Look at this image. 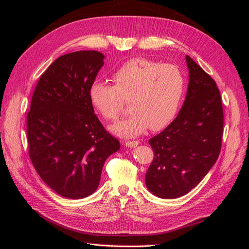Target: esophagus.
I'll list each match as a JSON object with an SVG mask.
<instances>
[{"label": "esophagus", "instance_id": "1", "mask_svg": "<svg viewBox=\"0 0 249 249\" xmlns=\"http://www.w3.org/2000/svg\"><path fill=\"white\" fill-rule=\"evenodd\" d=\"M139 144V141H124V145L129 147H136Z\"/></svg>", "mask_w": 249, "mask_h": 249}]
</instances>
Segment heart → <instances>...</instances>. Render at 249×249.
Returning <instances> with one entry per match:
<instances>
[{"label":"heart","mask_w":249,"mask_h":249,"mask_svg":"<svg viewBox=\"0 0 249 249\" xmlns=\"http://www.w3.org/2000/svg\"><path fill=\"white\" fill-rule=\"evenodd\" d=\"M114 86L95 81L89 89L94 109L108 120L115 119L130 100L131 114L110 126L119 137L133 138L148 127L158 131L176 117L183 102L186 81L178 67L144 58L124 62L113 73Z\"/></svg>","instance_id":"heart-1"}]
</instances>
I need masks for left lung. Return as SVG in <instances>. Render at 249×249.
Masks as SVG:
<instances>
[{"mask_svg":"<svg viewBox=\"0 0 249 249\" xmlns=\"http://www.w3.org/2000/svg\"><path fill=\"white\" fill-rule=\"evenodd\" d=\"M189 83L176 119L148 141L154 160L145 175L149 192L178 198L196 187L218 159L223 133V110L215 81L186 56Z\"/></svg>","mask_w":249,"mask_h":249,"instance_id":"left-lung-1","label":"left lung"}]
</instances>
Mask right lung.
Here are the masks:
<instances>
[{
	"label": "right lung",
	"mask_w": 249,
	"mask_h": 249,
	"mask_svg": "<svg viewBox=\"0 0 249 249\" xmlns=\"http://www.w3.org/2000/svg\"><path fill=\"white\" fill-rule=\"evenodd\" d=\"M104 59L96 51L59 57L41 74L32 96L27 117L29 155L43 182L66 198L92 194L105 161L120 148L89 99Z\"/></svg>",
	"instance_id": "right-lung-1"
}]
</instances>
